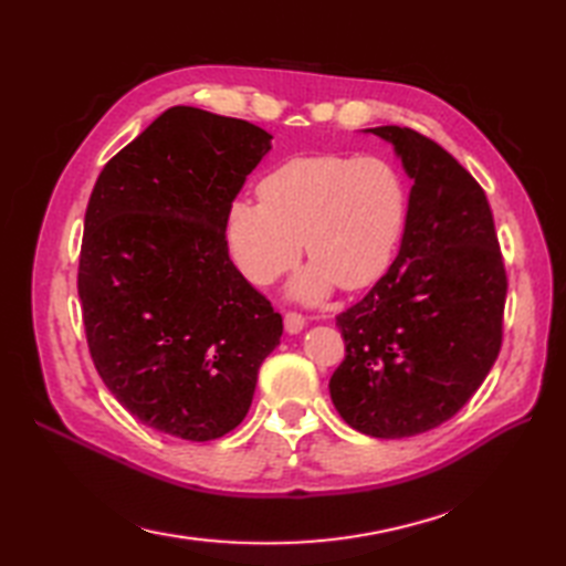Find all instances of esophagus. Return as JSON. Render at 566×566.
I'll return each instance as SVG.
<instances>
[{"label":"esophagus","mask_w":566,"mask_h":566,"mask_svg":"<svg viewBox=\"0 0 566 566\" xmlns=\"http://www.w3.org/2000/svg\"><path fill=\"white\" fill-rule=\"evenodd\" d=\"M283 322H285V331H287V334H291V336L300 334V331L305 328V316L297 314V312H287Z\"/></svg>","instance_id":"esophagus-1"}]
</instances>
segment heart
<instances>
[{"instance_id": "1", "label": "heart", "mask_w": 566, "mask_h": 566, "mask_svg": "<svg viewBox=\"0 0 566 566\" xmlns=\"http://www.w3.org/2000/svg\"><path fill=\"white\" fill-rule=\"evenodd\" d=\"M408 216L403 177L375 156H297L259 182V201L238 199L226 216V242L238 269L271 283L300 256L314 261L287 293L324 300L336 283L363 291L391 266Z\"/></svg>"}]
</instances>
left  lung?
<instances>
[{
	"label": "left lung",
	"instance_id": "obj_1",
	"mask_svg": "<svg viewBox=\"0 0 566 566\" xmlns=\"http://www.w3.org/2000/svg\"><path fill=\"white\" fill-rule=\"evenodd\" d=\"M412 179L401 250L371 291L336 316L346 360L328 381L353 430L401 439L468 403L502 346L506 273L485 191L408 127L365 129Z\"/></svg>",
	"mask_w": 566,
	"mask_h": 566
}]
</instances>
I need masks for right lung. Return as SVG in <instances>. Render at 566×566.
I'll return each mask as SVG.
<instances>
[{
    "instance_id": "add662e5",
    "label": "right lung",
    "mask_w": 566,
    "mask_h": 566,
    "mask_svg": "<svg viewBox=\"0 0 566 566\" xmlns=\"http://www.w3.org/2000/svg\"><path fill=\"white\" fill-rule=\"evenodd\" d=\"M273 136L177 105L109 160L86 209L78 297L93 365L122 408L189 442L228 434L283 336L228 256L226 216Z\"/></svg>"
}]
</instances>
